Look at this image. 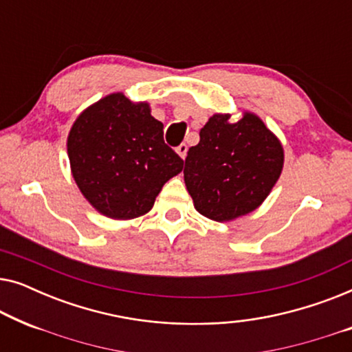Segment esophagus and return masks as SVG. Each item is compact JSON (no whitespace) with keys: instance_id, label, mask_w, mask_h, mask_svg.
<instances>
[{"instance_id":"1","label":"esophagus","mask_w":352,"mask_h":352,"mask_svg":"<svg viewBox=\"0 0 352 352\" xmlns=\"http://www.w3.org/2000/svg\"><path fill=\"white\" fill-rule=\"evenodd\" d=\"M176 152L179 153V157L182 158V160H184L186 155H187V146H186V144H181V146H177Z\"/></svg>"}]
</instances>
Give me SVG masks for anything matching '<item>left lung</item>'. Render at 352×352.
<instances>
[{
  "label": "left lung",
  "instance_id": "1",
  "mask_svg": "<svg viewBox=\"0 0 352 352\" xmlns=\"http://www.w3.org/2000/svg\"><path fill=\"white\" fill-rule=\"evenodd\" d=\"M216 113L186 157L184 181L195 210L213 221L252 213L272 190L283 168V147L254 113L239 122Z\"/></svg>",
  "mask_w": 352,
  "mask_h": 352
}]
</instances>
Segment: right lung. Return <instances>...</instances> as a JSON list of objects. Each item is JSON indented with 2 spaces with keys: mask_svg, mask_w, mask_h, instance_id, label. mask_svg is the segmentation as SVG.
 I'll use <instances>...</instances> for the list:
<instances>
[{
  "mask_svg": "<svg viewBox=\"0 0 352 352\" xmlns=\"http://www.w3.org/2000/svg\"><path fill=\"white\" fill-rule=\"evenodd\" d=\"M74 179L85 199L112 219L152 210L163 184L182 171V158L163 141V124L147 102L122 93L81 112L67 139Z\"/></svg>",
  "mask_w": 352,
  "mask_h": 352,
  "instance_id": "obj_1",
  "label": "right lung"
}]
</instances>
